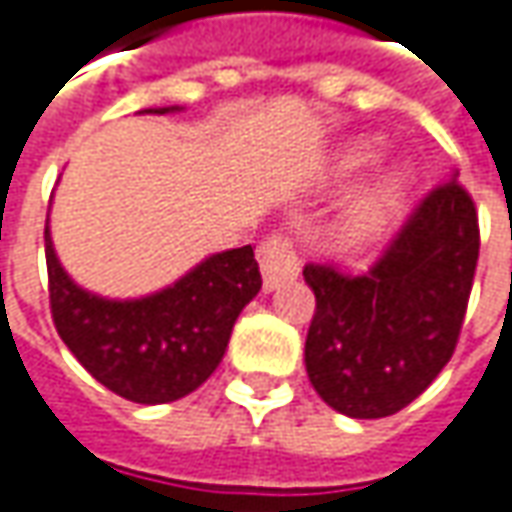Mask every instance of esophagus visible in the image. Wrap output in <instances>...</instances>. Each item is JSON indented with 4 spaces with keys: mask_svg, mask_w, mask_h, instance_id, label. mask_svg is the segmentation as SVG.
I'll return each mask as SVG.
<instances>
[{
    "mask_svg": "<svg viewBox=\"0 0 512 512\" xmlns=\"http://www.w3.org/2000/svg\"><path fill=\"white\" fill-rule=\"evenodd\" d=\"M260 272H263V289L266 292H272L286 281L298 278L301 263H298V257L292 255L286 237H281V234L266 237V243L260 246Z\"/></svg>",
    "mask_w": 512,
    "mask_h": 512,
    "instance_id": "esophagus-1",
    "label": "esophagus"
}]
</instances>
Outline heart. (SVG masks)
Instances as JSON below:
<instances>
[{"label":"heart","instance_id":"b5f03b06","mask_svg":"<svg viewBox=\"0 0 512 512\" xmlns=\"http://www.w3.org/2000/svg\"><path fill=\"white\" fill-rule=\"evenodd\" d=\"M376 156H379V150H376V141H371V138L350 141L347 147L339 150V156L333 162V176L347 179V176H353V173L365 170L371 162H376ZM408 188H411V173L403 170V167H394L391 173L376 179L374 185H368L362 194L347 205L342 226H339L342 243L362 246V243L374 240L376 234L388 226L397 217V211L403 208Z\"/></svg>","mask_w":512,"mask_h":512}]
</instances>
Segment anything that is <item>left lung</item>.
I'll list each match as a JSON object with an SVG mask.
<instances>
[{
    "label": "left lung",
    "mask_w": 512,
    "mask_h": 512,
    "mask_svg": "<svg viewBox=\"0 0 512 512\" xmlns=\"http://www.w3.org/2000/svg\"><path fill=\"white\" fill-rule=\"evenodd\" d=\"M455 179L414 208L368 275L304 266L316 292L307 376L339 414H397L452 359L481 246L475 205Z\"/></svg>",
    "instance_id": "left-lung-1"
}]
</instances>
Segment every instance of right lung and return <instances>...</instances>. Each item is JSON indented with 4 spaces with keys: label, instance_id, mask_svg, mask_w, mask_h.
<instances>
[{
    "label": "right lung",
    "instance_id": "1",
    "mask_svg": "<svg viewBox=\"0 0 512 512\" xmlns=\"http://www.w3.org/2000/svg\"><path fill=\"white\" fill-rule=\"evenodd\" d=\"M141 112L165 115L179 106ZM46 263L60 339L101 385L141 406L182 400L214 374L234 321L260 292L252 246L208 255L179 281L141 298H106L75 284L54 252L48 223Z\"/></svg>",
    "mask_w": 512,
    "mask_h": 512
}]
</instances>
